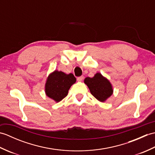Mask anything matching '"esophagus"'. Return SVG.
I'll return each instance as SVG.
<instances>
[{"label":"esophagus","instance_id":"1","mask_svg":"<svg viewBox=\"0 0 155 155\" xmlns=\"http://www.w3.org/2000/svg\"><path fill=\"white\" fill-rule=\"evenodd\" d=\"M83 78H84V77H83V76H81V77H77V81H79V82H81V81H83Z\"/></svg>","mask_w":155,"mask_h":155}]
</instances>
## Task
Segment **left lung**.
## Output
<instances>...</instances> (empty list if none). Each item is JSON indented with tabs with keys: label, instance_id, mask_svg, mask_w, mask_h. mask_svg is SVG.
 I'll use <instances>...</instances> for the list:
<instances>
[{
	"label": "left lung",
	"instance_id": "1",
	"mask_svg": "<svg viewBox=\"0 0 155 155\" xmlns=\"http://www.w3.org/2000/svg\"><path fill=\"white\" fill-rule=\"evenodd\" d=\"M84 83L89 88L91 94L99 101H105L113 94L110 82L100 73H97L93 78L87 77Z\"/></svg>",
	"mask_w": 155,
	"mask_h": 155
}]
</instances>
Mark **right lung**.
<instances>
[{
	"label": "right lung",
	"instance_id": "1",
	"mask_svg": "<svg viewBox=\"0 0 155 155\" xmlns=\"http://www.w3.org/2000/svg\"><path fill=\"white\" fill-rule=\"evenodd\" d=\"M76 82L72 73L67 74L61 71H55L47 78L45 92L48 97L59 102L67 96L69 88Z\"/></svg>",
	"mask_w": 155,
	"mask_h": 155
}]
</instances>
